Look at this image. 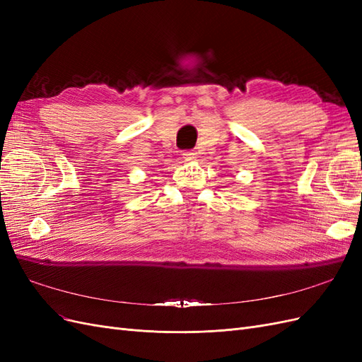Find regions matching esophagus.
Segmentation results:
<instances>
[{
	"label": "esophagus",
	"instance_id": "34e87169",
	"mask_svg": "<svg viewBox=\"0 0 362 362\" xmlns=\"http://www.w3.org/2000/svg\"><path fill=\"white\" fill-rule=\"evenodd\" d=\"M182 156H184L185 160H193V158H196V152L194 151H185Z\"/></svg>",
	"mask_w": 362,
	"mask_h": 362
}]
</instances>
